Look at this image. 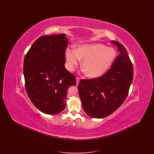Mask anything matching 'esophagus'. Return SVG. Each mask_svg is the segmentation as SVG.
<instances>
[{
    "label": "esophagus",
    "instance_id": "esophagus-1",
    "mask_svg": "<svg viewBox=\"0 0 154 154\" xmlns=\"http://www.w3.org/2000/svg\"><path fill=\"white\" fill-rule=\"evenodd\" d=\"M79 82H80V79L79 77H77L76 78V84H77V85H78Z\"/></svg>",
    "mask_w": 154,
    "mask_h": 154
}]
</instances>
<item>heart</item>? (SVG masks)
Returning <instances> with one entry per match:
<instances>
[{"mask_svg": "<svg viewBox=\"0 0 154 154\" xmlns=\"http://www.w3.org/2000/svg\"><path fill=\"white\" fill-rule=\"evenodd\" d=\"M117 56L114 48L94 43L75 45L74 50L67 49L65 54L69 71H74L80 60H82V69L91 79H97L106 73L114 64Z\"/></svg>", "mask_w": 154, "mask_h": 154, "instance_id": "obj_1", "label": "heart"}]
</instances>
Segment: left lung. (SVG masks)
<instances>
[{
    "instance_id": "left-lung-1",
    "label": "left lung",
    "mask_w": 154,
    "mask_h": 154,
    "mask_svg": "<svg viewBox=\"0 0 154 154\" xmlns=\"http://www.w3.org/2000/svg\"><path fill=\"white\" fill-rule=\"evenodd\" d=\"M119 52L112 67L100 77L81 80L78 89L82 109L89 117L103 118L118 109L126 99L133 77V68L126 50L116 41Z\"/></svg>"
}]
</instances>
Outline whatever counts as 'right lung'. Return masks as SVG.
<instances>
[{
	"label": "right lung",
	"mask_w": 154,
	"mask_h": 154,
	"mask_svg": "<svg viewBox=\"0 0 154 154\" xmlns=\"http://www.w3.org/2000/svg\"><path fill=\"white\" fill-rule=\"evenodd\" d=\"M67 44L65 34L42 36L25 57L27 94L37 108L47 114H57L64 110L67 89L76 85L75 77L65 67Z\"/></svg>",
	"instance_id": "add662e5"
}]
</instances>
